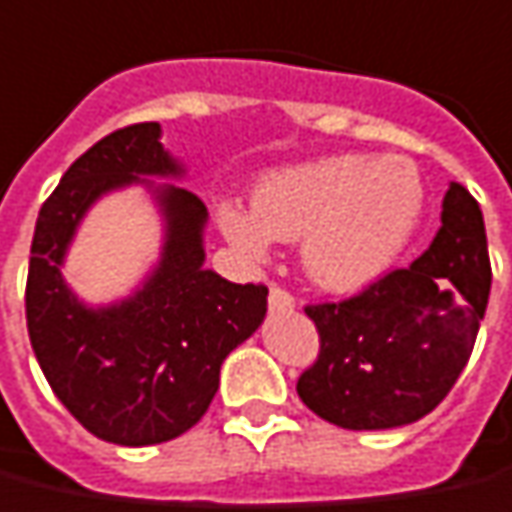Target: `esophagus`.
I'll return each mask as SVG.
<instances>
[{
    "instance_id": "obj_1",
    "label": "esophagus",
    "mask_w": 512,
    "mask_h": 512,
    "mask_svg": "<svg viewBox=\"0 0 512 512\" xmlns=\"http://www.w3.org/2000/svg\"><path fill=\"white\" fill-rule=\"evenodd\" d=\"M268 310L271 313H285V310H293V296L280 285H274L271 291H268Z\"/></svg>"
}]
</instances>
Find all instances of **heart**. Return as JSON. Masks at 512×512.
<instances>
[{"instance_id": "b5f03b06", "label": "heart", "mask_w": 512, "mask_h": 512, "mask_svg": "<svg viewBox=\"0 0 512 512\" xmlns=\"http://www.w3.org/2000/svg\"><path fill=\"white\" fill-rule=\"evenodd\" d=\"M424 210V185L402 157L327 155L260 180L252 213L219 207L232 244L263 255L271 241H301L307 274L327 291L366 288L396 263Z\"/></svg>"}]
</instances>
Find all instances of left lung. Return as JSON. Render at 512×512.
<instances>
[{
    "mask_svg": "<svg viewBox=\"0 0 512 512\" xmlns=\"http://www.w3.org/2000/svg\"><path fill=\"white\" fill-rule=\"evenodd\" d=\"M488 293L482 210L452 182L424 255L357 296L305 307L321 349L296 382L299 399L343 430H391L424 418L466 368Z\"/></svg>",
    "mask_w": 512,
    "mask_h": 512,
    "instance_id": "1",
    "label": "left lung"
}]
</instances>
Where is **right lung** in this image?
Instances as JSON below:
<instances>
[{"label":"right lung","instance_id":"add662e5","mask_svg":"<svg viewBox=\"0 0 512 512\" xmlns=\"http://www.w3.org/2000/svg\"><path fill=\"white\" fill-rule=\"evenodd\" d=\"M160 124L105 135L63 174L32 235L27 330L46 382L85 430L119 446H149L188 432L219 391L224 357L266 318V285H235L205 268L207 207L180 185ZM127 184H146L167 235L156 271L113 306L88 308L59 266L87 207Z\"/></svg>","mask_w":512,"mask_h":512}]
</instances>
